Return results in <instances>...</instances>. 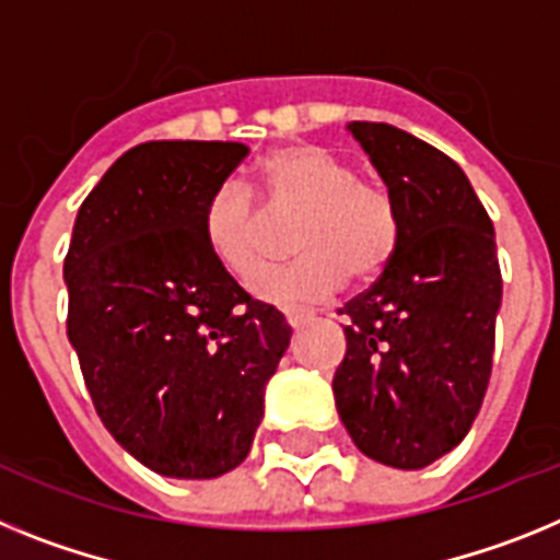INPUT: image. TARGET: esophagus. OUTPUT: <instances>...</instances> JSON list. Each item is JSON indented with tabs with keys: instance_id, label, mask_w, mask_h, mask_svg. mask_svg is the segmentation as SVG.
Returning a JSON list of instances; mask_svg holds the SVG:
<instances>
[{
	"instance_id": "esophagus-1",
	"label": "esophagus",
	"mask_w": 560,
	"mask_h": 560,
	"mask_svg": "<svg viewBox=\"0 0 560 560\" xmlns=\"http://www.w3.org/2000/svg\"><path fill=\"white\" fill-rule=\"evenodd\" d=\"M310 318H313V315L304 313V310H290V313H284V320H287V324H290V327H293V329L304 327V324H307Z\"/></svg>"
}]
</instances>
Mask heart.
Wrapping results in <instances>:
<instances>
[{"label": "heart", "instance_id": "b5f03b06", "mask_svg": "<svg viewBox=\"0 0 560 560\" xmlns=\"http://www.w3.org/2000/svg\"><path fill=\"white\" fill-rule=\"evenodd\" d=\"M256 194L275 215L301 212L294 232L299 260L264 272L269 221L259 199L240 179L213 188L202 211L211 256L256 295L293 307L327 299L347 276L372 281L392 265L402 236L400 208L383 183L358 177L354 165L318 143H287L256 165Z\"/></svg>", "mask_w": 560, "mask_h": 560}]
</instances>
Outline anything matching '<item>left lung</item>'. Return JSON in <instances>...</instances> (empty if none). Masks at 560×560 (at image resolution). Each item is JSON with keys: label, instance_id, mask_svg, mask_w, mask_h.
<instances>
[{"label": "left lung", "instance_id": "left-lung-1", "mask_svg": "<svg viewBox=\"0 0 560 560\" xmlns=\"http://www.w3.org/2000/svg\"><path fill=\"white\" fill-rule=\"evenodd\" d=\"M349 129L395 194L402 236L377 281L338 310L335 406L363 454L417 470L465 440L488 392L502 304L493 222L448 154L397 126Z\"/></svg>", "mask_w": 560, "mask_h": 560}]
</instances>
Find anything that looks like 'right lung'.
I'll use <instances>...</instances> for the list:
<instances>
[{
	"instance_id": "1",
	"label": "right lung",
	"mask_w": 560,
	"mask_h": 560,
	"mask_svg": "<svg viewBox=\"0 0 560 560\" xmlns=\"http://www.w3.org/2000/svg\"><path fill=\"white\" fill-rule=\"evenodd\" d=\"M247 158L222 140H152L81 202L65 259L67 335L101 422L145 468L213 479L250 454L284 315L213 259L202 211Z\"/></svg>"
}]
</instances>
